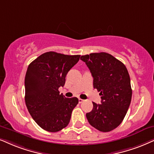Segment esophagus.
<instances>
[{
  "instance_id": "1",
  "label": "esophagus",
  "mask_w": 154,
  "mask_h": 154,
  "mask_svg": "<svg viewBox=\"0 0 154 154\" xmlns=\"http://www.w3.org/2000/svg\"><path fill=\"white\" fill-rule=\"evenodd\" d=\"M84 102L83 100H82V99L79 98V103H82V102Z\"/></svg>"
}]
</instances>
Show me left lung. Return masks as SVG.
<instances>
[{
    "instance_id": "1",
    "label": "left lung",
    "mask_w": 154,
    "mask_h": 154,
    "mask_svg": "<svg viewBox=\"0 0 154 154\" xmlns=\"http://www.w3.org/2000/svg\"><path fill=\"white\" fill-rule=\"evenodd\" d=\"M93 77V86L100 91L101 103H93L86 116L91 126L108 132L116 129L125 117L131 100L130 77L126 66L106 52L81 56Z\"/></svg>"
}]
</instances>
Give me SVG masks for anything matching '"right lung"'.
<instances>
[{
  "label": "right lung",
  "instance_id": "obj_1",
  "mask_svg": "<svg viewBox=\"0 0 154 154\" xmlns=\"http://www.w3.org/2000/svg\"><path fill=\"white\" fill-rule=\"evenodd\" d=\"M80 55H67L48 52L29 65L25 77V101L30 114L42 129L57 132L68 125L77 97L60 94L68 72L79 61Z\"/></svg>",
  "mask_w": 154,
  "mask_h": 154
}]
</instances>
